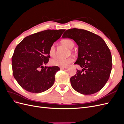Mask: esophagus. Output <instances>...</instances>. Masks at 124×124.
Instances as JSON below:
<instances>
[{"label":"esophagus","instance_id":"1","mask_svg":"<svg viewBox=\"0 0 124 124\" xmlns=\"http://www.w3.org/2000/svg\"><path fill=\"white\" fill-rule=\"evenodd\" d=\"M68 68V67H61L60 68V69H61V70H64V69H66Z\"/></svg>","mask_w":124,"mask_h":124}]
</instances>
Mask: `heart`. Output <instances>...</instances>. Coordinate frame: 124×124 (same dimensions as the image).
<instances>
[{
  "label": "heart",
  "mask_w": 124,
  "mask_h": 124,
  "mask_svg": "<svg viewBox=\"0 0 124 124\" xmlns=\"http://www.w3.org/2000/svg\"><path fill=\"white\" fill-rule=\"evenodd\" d=\"M62 43L63 46H66L70 49L72 48L74 46L73 41L69 39H63L62 41ZM56 50L54 45H52L49 48V54L52 57H54L55 55ZM73 58L72 57H69L66 58H56L52 59L51 63L52 65L61 67H67L68 66L70 63L72 62Z\"/></svg>",
  "instance_id": "heart-1"
}]
</instances>
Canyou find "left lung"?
Returning a JSON list of instances; mask_svg holds the SVG:
<instances>
[{
  "label": "left lung",
  "mask_w": 124,
  "mask_h": 124,
  "mask_svg": "<svg viewBox=\"0 0 124 124\" xmlns=\"http://www.w3.org/2000/svg\"><path fill=\"white\" fill-rule=\"evenodd\" d=\"M62 37L73 39L78 46L74 63L82 69L70 78L73 88L84 95L99 92L109 78L112 67L111 53L105 41L95 33L78 28L67 30Z\"/></svg>",
  "instance_id": "1"
}]
</instances>
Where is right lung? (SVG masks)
Masks as SVG:
<instances>
[{
    "instance_id": "1",
    "label": "right lung",
    "mask_w": 124,
    "mask_h": 124,
    "mask_svg": "<svg viewBox=\"0 0 124 124\" xmlns=\"http://www.w3.org/2000/svg\"><path fill=\"white\" fill-rule=\"evenodd\" d=\"M65 29H47L25 37L15 48L12 57L13 74L29 92L42 93L53 86L57 66L44 67L49 61V48Z\"/></svg>"
}]
</instances>
